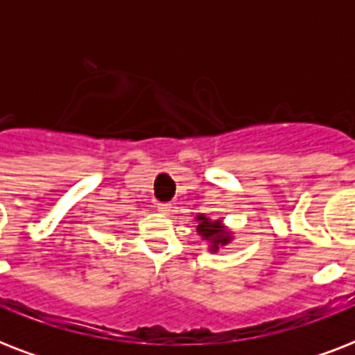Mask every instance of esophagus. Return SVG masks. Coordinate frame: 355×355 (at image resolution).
Masks as SVG:
<instances>
[{"label":"esophagus","mask_w":355,"mask_h":355,"mask_svg":"<svg viewBox=\"0 0 355 355\" xmlns=\"http://www.w3.org/2000/svg\"><path fill=\"white\" fill-rule=\"evenodd\" d=\"M156 208H158V211H160V214H164V216H167V214L171 211V205H166V202H158V205H156Z\"/></svg>","instance_id":"34e87169"}]
</instances>
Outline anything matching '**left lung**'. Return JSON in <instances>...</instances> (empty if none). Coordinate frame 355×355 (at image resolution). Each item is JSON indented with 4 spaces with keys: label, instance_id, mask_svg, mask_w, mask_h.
I'll list each match as a JSON object with an SVG mask.
<instances>
[{
    "label": "left lung",
    "instance_id": "1",
    "mask_svg": "<svg viewBox=\"0 0 355 355\" xmlns=\"http://www.w3.org/2000/svg\"><path fill=\"white\" fill-rule=\"evenodd\" d=\"M197 232L202 236L205 241H208V250L210 252H219V248L221 247H227L228 243H232L234 236L227 230V227L223 225V221L219 219H210V217L206 216H197Z\"/></svg>",
    "mask_w": 355,
    "mask_h": 355
}]
</instances>
